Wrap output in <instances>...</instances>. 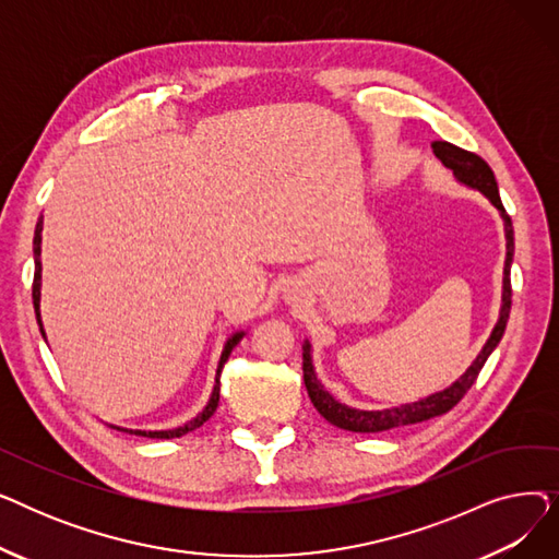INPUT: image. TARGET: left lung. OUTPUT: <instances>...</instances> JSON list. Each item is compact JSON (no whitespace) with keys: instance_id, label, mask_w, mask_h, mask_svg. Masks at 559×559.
Wrapping results in <instances>:
<instances>
[{"instance_id":"obj_1","label":"left lung","mask_w":559,"mask_h":559,"mask_svg":"<svg viewBox=\"0 0 559 559\" xmlns=\"http://www.w3.org/2000/svg\"><path fill=\"white\" fill-rule=\"evenodd\" d=\"M432 152L435 156L442 160L449 169H453L455 179L462 181L464 186H472L476 190H480L498 211H501V217L506 222V238H508V258H506V278H503V308H501V317H498V324L493 326L487 344L483 346V350L478 354V358L474 360V365L466 369V373L455 380L451 388H447L444 392H437L428 399H421L417 403L409 405H401V407H392V409H378V413H367V409H354L348 405H342L340 401H335L314 376L312 369V358H310V344H304V383L308 390V396L312 401V405L317 407V413L324 417L326 421H331L333 426L342 428V430H350V432H380V430H390V428H399V426H409V424H419L432 417H439L449 413L451 407H455L462 396L472 390V385L476 383V378L480 373V369L485 367L487 358L491 356V350L501 342L508 319H510V310H512V283H510V267H512V255H514V228H512V219L503 209L501 194H498V186H496V176L491 171V167L474 152L460 150V146L437 140L432 142Z\"/></svg>"}]
</instances>
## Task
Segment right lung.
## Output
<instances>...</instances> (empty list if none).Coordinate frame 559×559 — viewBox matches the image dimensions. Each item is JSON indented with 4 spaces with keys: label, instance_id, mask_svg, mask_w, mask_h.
<instances>
[{
    "label": "right lung",
    "instance_id": "1",
    "mask_svg": "<svg viewBox=\"0 0 559 559\" xmlns=\"http://www.w3.org/2000/svg\"><path fill=\"white\" fill-rule=\"evenodd\" d=\"M43 215H40V219H38V224H36V233H34V258H36V272H34V287H32V297H34V308H36V319H38V326H40V333H43V337H45V331H43V324H40V240H43ZM242 335L245 333H235L228 342H226V346H224V350H222V358H219V367H217V378H215V388H213V396H211V401H209V405L203 407V413L201 415H197L192 421H188L186 426H181V428H174V430H156V432H142V430H131L133 435H146V437H156V439H171V437H181V435H186V432H190V430H194V428H199V426H203L205 421H209L211 417H213V413L217 409V403H219V376H222V369H224V365H226V360H228V356H230V350L238 346V342L242 340Z\"/></svg>",
    "mask_w": 559,
    "mask_h": 559
}]
</instances>
